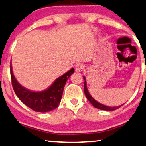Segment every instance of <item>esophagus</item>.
Returning a JSON list of instances; mask_svg holds the SVG:
<instances>
[{
	"label": "esophagus",
	"mask_w": 146,
	"mask_h": 146,
	"mask_svg": "<svg viewBox=\"0 0 146 146\" xmlns=\"http://www.w3.org/2000/svg\"><path fill=\"white\" fill-rule=\"evenodd\" d=\"M84 68V65L82 63H78V64H75V69L77 72H80L82 71H83V69Z\"/></svg>",
	"instance_id": "34e87169"
}]
</instances>
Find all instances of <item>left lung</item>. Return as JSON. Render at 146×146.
<instances>
[{
  "label": "left lung",
  "mask_w": 146,
  "mask_h": 146,
  "mask_svg": "<svg viewBox=\"0 0 146 146\" xmlns=\"http://www.w3.org/2000/svg\"><path fill=\"white\" fill-rule=\"evenodd\" d=\"M84 80H85L84 81V93H85L87 99H88V101H90L91 103H92V105L94 107V108L99 109V110H105V111H113V110H117V109H118L120 106H122V105H120L119 107L118 106H117V107L106 106V105L101 104V103H99V102L96 101V100H94V99H93V97H92V96L90 94L88 90L87 86H86V82L85 77H84Z\"/></svg>",
  "instance_id": "obj_1"
}]
</instances>
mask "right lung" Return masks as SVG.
I'll return each mask as SVG.
<instances>
[{"label": "right lung", "instance_id": "obj_1", "mask_svg": "<svg viewBox=\"0 0 146 146\" xmlns=\"http://www.w3.org/2000/svg\"><path fill=\"white\" fill-rule=\"evenodd\" d=\"M10 71L14 92L20 101L35 111L47 112L58 107L64 86L69 77L74 73V68H72L62 76L56 79L50 88L41 92H33L21 86L14 77L11 62Z\"/></svg>", "mask_w": 146, "mask_h": 146}]
</instances>
